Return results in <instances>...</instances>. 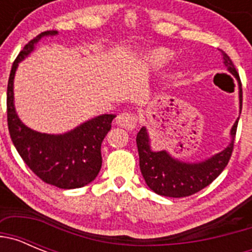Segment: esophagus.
Here are the masks:
<instances>
[{"label": "esophagus", "instance_id": "34e87169", "mask_svg": "<svg viewBox=\"0 0 252 252\" xmlns=\"http://www.w3.org/2000/svg\"><path fill=\"white\" fill-rule=\"evenodd\" d=\"M136 124H137L136 116L132 115V113L124 112V113H120V115L116 117V125H117V126H121V127L128 128V130L135 128Z\"/></svg>", "mask_w": 252, "mask_h": 252}]
</instances>
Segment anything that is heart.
<instances>
[{"label":"heart","instance_id":"b5f03b06","mask_svg":"<svg viewBox=\"0 0 252 252\" xmlns=\"http://www.w3.org/2000/svg\"><path fill=\"white\" fill-rule=\"evenodd\" d=\"M171 58V51L164 48H158L146 53L145 60L146 63L151 66H160L165 64Z\"/></svg>","mask_w":252,"mask_h":252}]
</instances>
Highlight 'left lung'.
Returning a JSON list of instances; mask_svg holds the SVG:
<instances>
[{
	"instance_id": "left-lung-1",
	"label": "left lung",
	"mask_w": 252,
	"mask_h": 252,
	"mask_svg": "<svg viewBox=\"0 0 252 252\" xmlns=\"http://www.w3.org/2000/svg\"><path fill=\"white\" fill-rule=\"evenodd\" d=\"M222 59L227 70L236 78L239 84L240 115L242 108V88L239 73L230 57L222 51ZM240 119V117H239ZM236 120L230 131L231 141L222 151L207 158L202 161H183L171 157L166 150L154 151L151 149L148 128L142 126L137 132L136 144L140 158V170L149 188L157 194L171 198H183L199 192L221 174L231 158L235 141L236 128L239 124Z\"/></svg>"
}]
</instances>
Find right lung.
Returning a JSON list of instances; mask_svg holds the SVG:
<instances>
[{"mask_svg":"<svg viewBox=\"0 0 252 252\" xmlns=\"http://www.w3.org/2000/svg\"><path fill=\"white\" fill-rule=\"evenodd\" d=\"M45 31L29 41L13 62L7 84V124L10 136L26 165L45 183L62 189H75L90 184L102 166L101 145L116 115L95 116L64 133H44L28 127L15 108L13 81L17 66L35 50L43 37L57 36Z\"/></svg>","mask_w":252,"mask_h":252,"instance_id":"add662e5","label":"right lung"}]
</instances>
